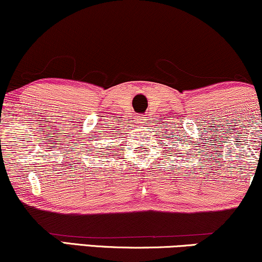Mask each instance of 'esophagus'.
I'll return each instance as SVG.
<instances>
[{
    "label": "esophagus",
    "mask_w": 262,
    "mask_h": 262,
    "mask_svg": "<svg viewBox=\"0 0 262 262\" xmlns=\"http://www.w3.org/2000/svg\"><path fill=\"white\" fill-rule=\"evenodd\" d=\"M135 122H137L138 123V124H141V123H144V122H145V117H138V118H137V121H135Z\"/></svg>",
    "instance_id": "esophagus-1"
}]
</instances>
